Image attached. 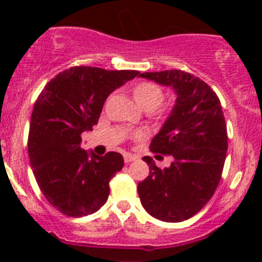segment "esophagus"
<instances>
[{
	"label": "esophagus",
	"instance_id": "obj_1",
	"mask_svg": "<svg viewBox=\"0 0 262 262\" xmlns=\"http://www.w3.org/2000/svg\"><path fill=\"white\" fill-rule=\"evenodd\" d=\"M136 159H138V157L134 156V155H131V154L124 155V163H126V164H129L131 161H135Z\"/></svg>",
	"mask_w": 262,
	"mask_h": 262
}]
</instances>
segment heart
Segmentation results:
<instances>
[{
	"instance_id": "heart-1",
	"label": "heart",
	"mask_w": 262,
	"mask_h": 262,
	"mask_svg": "<svg viewBox=\"0 0 262 262\" xmlns=\"http://www.w3.org/2000/svg\"><path fill=\"white\" fill-rule=\"evenodd\" d=\"M133 94L138 105L142 106L147 111L156 110L164 101L163 89L159 85L154 84V82H148V81L136 85L133 90ZM142 138V134H135L134 135V139H136V140Z\"/></svg>"
}]
</instances>
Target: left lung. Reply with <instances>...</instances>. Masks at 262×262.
Segmentation results:
<instances>
[{"label":"left lung","mask_w":262,"mask_h":262,"mask_svg":"<svg viewBox=\"0 0 262 262\" xmlns=\"http://www.w3.org/2000/svg\"><path fill=\"white\" fill-rule=\"evenodd\" d=\"M140 76L172 86L177 101L149 145L157 157L170 155L174 161L159 168L152 157H143L149 176L139 182L138 193L148 214L178 223L200 212L221 182L228 148L226 119L216 93L200 77L178 69Z\"/></svg>","instance_id":"8db88e82"}]
</instances>
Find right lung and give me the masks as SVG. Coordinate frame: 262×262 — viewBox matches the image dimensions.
Segmentation results:
<instances>
[{"instance_id":"1","label":"right lung","mask_w":262,"mask_h":262,"mask_svg":"<svg viewBox=\"0 0 262 262\" xmlns=\"http://www.w3.org/2000/svg\"><path fill=\"white\" fill-rule=\"evenodd\" d=\"M138 75L128 69L72 67L39 94L27 140L30 164L46 200L61 214L85 216L107 201L108 182L123 168V156L92 152L89 157L81 148V134L98 123L108 94Z\"/></svg>"}]
</instances>
